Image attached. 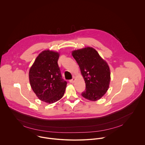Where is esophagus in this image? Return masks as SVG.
<instances>
[{"label":"esophagus","instance_id":"esophagus-1","mask_svg":"<svg viewBox=\"0 0 145 145\" xmlns=\"http://www.w3.org/2000/svg\"><path fill=\"white\" fill-rule=\"evenodd\" d=\"M75 78L74 77L72 79H71V80H69V82L71 83H74L75 82Z\"/></svg>","mask_w":145,"mask_h":145}]
</instances>
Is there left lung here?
<instances>
[{
    "mask_svg": "<svg viewBox=\"0 0 145 145\" xmlns=\"http://www.w3.org/2000/svg\"><path fill=\"white\" fill-rule=\"evenodd\" d=\"M72 55L78 63L86 89L82 95L91 101L100 99L109 86L110 72L106 62L92 47L74 50Z\"/></svg>",
    "mask_w": 145,
    "mask_h": 145,
    "instance_id": "8db88e82",
    "label": "left lung"
}]
</instances>
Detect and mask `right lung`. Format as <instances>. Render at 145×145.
Masks as SVG:
<instances>
[{"mask_svg": "<svg viewBox=\"0 0 145 145\" xmlns=\"http://www.w3.org/2000/svg\"><path fill=\"white\" fill-rule=\"evenodd\" d=\"M60 54L44 50L36 59L29 71L31 86L37 97L47 103L59 101L64 94L67 82L62 78L57 61Z\"/></svg>", "mask_w": 145, "mask_h": 145, "instance_id": "add662e5", "label": "right lung"}]
</instances>
